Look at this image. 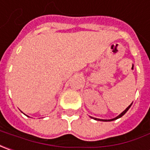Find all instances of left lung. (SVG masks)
Wrapping results in <instances>:
<instances>
[{
	"instance_id": "left-lung-1",
	"label": "left lung",
	"mask_w": 150,
	"mask_h": 150,
	"mask_svg": "<svg viewBox=\"0 0 150 150\" xmlns=\"http://www.w3.org/2000/svg\"><path fill=\"white\" fill-rule=\"evenodd\" d=\"M131 105H132V104H131V105H130L128 106L126 109H125V110L123 111V112H122V113H121V114H120V115H118V116L115 117V118H114V119H111V120H100V119H97V118H93V117H91V118H93V119H94V120H100V121H113V120H117V119H119V118H120V117L123 116V115H125V114L126 113L127 111L129 110V109L130 108V106H131Z\"/></svg>"
}]
</instances>
